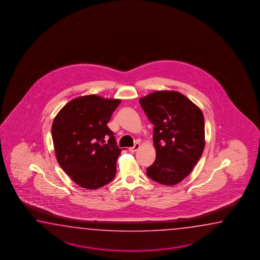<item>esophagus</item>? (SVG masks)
I'll use <instances>...</instances> for the list:
<instances>
[{"mask_svg": "<svg viewBox=\"0 0 260 260\" xmlns=\"http://www.w3.org/2000/svg\"><path fill=\"white\" fill-rule=\"evenodd\" d=\"M138 149H139V143H136L133 147L129 148V151L134 153V152H136Z\"/></svg>", "mask_w": 260, "mask_h": 260, "instance_id": "1", "label": "esophagus"}]
</instances>
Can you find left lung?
Instances as JSON below:
<instances>
[{"instance_id":"1","label":"left lung","mask_w":260,"mask_h":260,"mask_svg":"<svg viewBox=\"0 0 260 260\" xmlns=\"http://www.w3.org/2000/svg\"><path fill=\"white\" fill-rule=\"evenodd\" d=\"M154 125L155 161L147 176L162 185L188 177L205 149V118L197 106L174 91H158L139 100Z\"/></svg>"}]
</instances>
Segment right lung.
Wrapping results in <instances>:
<instances>
[{
    "instance_id": "obj_1",
    "label": "right lung",
    "mask_w": 260,
    "mask_h": 260,
    "mask_svg": "<svg viewBox=\"0 0 260 260\" xmlns=\"http://www.w3.org/2000/svg\"><path fill=\"white\" fill-rule=\"evenodd\" d=\"M120 103L95 94L81 96L64 106L53 122L57 161L82 188H101L115 177L122 149L107 123Z\"/></svg>"
}]
</instances>
